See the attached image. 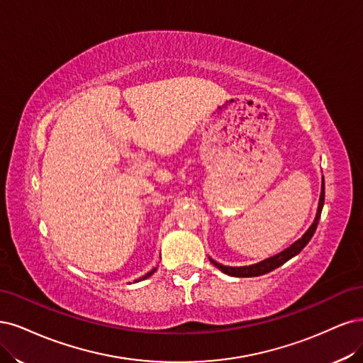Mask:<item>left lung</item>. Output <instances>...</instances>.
I'll list each match as a JSON object with an SVG mask.
<instances>
[{"label": "left lung", "mask_w": 363, "mask_h": 363, "mask_svg": "<svg viewBox=\"0 0 363 363\" xmlns=\"http://www.w3.org/2000/svg\"><path fill=\"white\" fill-rule=\"evenodd\" d=\"M323 205H324V179L321 184V194H320V202H318V209H317V216H315L313 223L311 225V228L305 232V235H303L300 240H297L294 244H291L288 249H285L284 252H280L272 258L264 259L258 264H253L249 267H226V265H221L218 262H216L214 259L209 258L213 265H216L220 272H223L228 276H233V277H253V276H262L273 272L274 268L284 265L286 261H289L291 258H294L296 255H298L303 249H305V245L311 241V238L313 237L315 229L318 226V221L321 217V211H323Z\"/></svg>", "instance_id": "obj_1"}]
</instances>
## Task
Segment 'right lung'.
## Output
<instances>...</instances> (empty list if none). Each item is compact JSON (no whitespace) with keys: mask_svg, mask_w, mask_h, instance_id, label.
Here are the masks:
<instances>
[{"mask_svg":"<svg viewBox=\"0 0 363 363\" xmlns=\"http://www.w3.org/2000/svg\"><path fill=\"white\" fill-rule=\"evenodd\" d=\"M155 272H157V268H154V270H150V272H149V273H146V274H145V276H143V277H142V279H146V277H149V276H152V274H154V273H155Z\"/></svg>","mask_w":363,"mask_h":363,"instance_id":"right-lung-1","label":"right lung"}]
</instances>
